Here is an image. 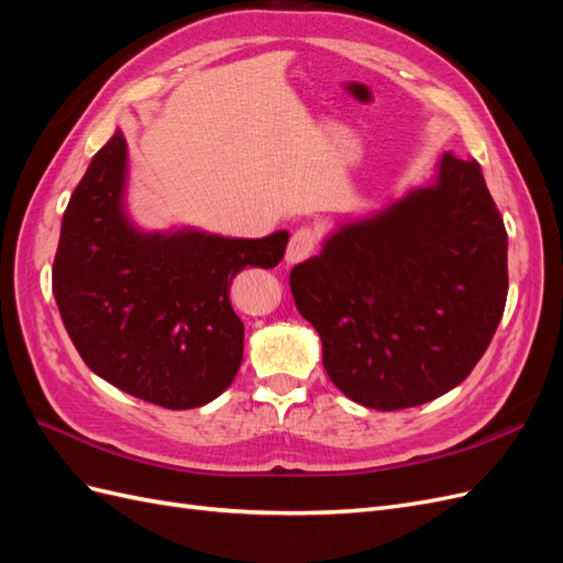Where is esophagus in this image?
I'll return each instance as SVG.
<instances>
[{
    "instance_id": "obj_1",
    "label": "esophagus",
    "mask_w": 563,
    "mask_h": 563,
    "mask_svg": "<svg viewBox=\"0 0 563 563\" xmlns=\"http://www.w3.org/2000/svg\"><path fill=\"white\" fill-rule=\"evenodd\" d=\"M314 246H317V234L310 228L296 230L294 236H291V242H288V249H286V263L296 265L305 258H310Z\"/></svg>"
}]
</instances>
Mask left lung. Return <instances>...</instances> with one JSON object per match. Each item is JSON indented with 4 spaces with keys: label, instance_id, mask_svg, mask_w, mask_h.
Returning <instances> with one entry per match:
<instances>
[{
    "label": "left lung",
    "instance_id": "obj_1",
    "mask_svg": "<svg viewBox=\"0 0 563 563\" xmlns=\"http://www.w3.org/2000/svg\"><path fill=\"white\" fill-rule=\"evenodd\" d=\"M288 282L345 397L399 411L446 395L507 300V232L479 162L444 155L432 183L340 223Z\"/></svg>",
    "mask_w": 563,
    "mask_h": 563
}]
</instances>
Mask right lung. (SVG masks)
<instances>
[{
	"instance_id": "add662e5",
	"label": "right lung",
	"mask_w": 563,
	"mask_h": 563,
	"mask_svg": "<svg viewBox=\"0 0 563 563\" xmlns=\"http://www.w3.org/2000/svg\"><path fill=\"white\" fill-rule=\"evenodd\" d=\"M122 131L100 147L63 213L54 296L96 376L164 408H197L232 385L244 323L230 305L244 267H275L288 232L236 240L197 228L143 230L126 211Z\"/></svg>"
}]
</instances>
